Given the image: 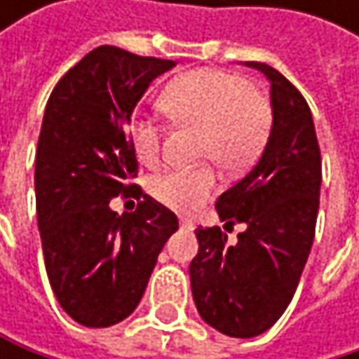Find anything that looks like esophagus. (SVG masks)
<instances>
[{
	"label": "esophagus",
	"mask_w": 359,
	"mask_h": 359,
	"mask_svg": "<svg viewBox=\"0 0 359 359\" xmlns=\"http://www.w3.org/2000/svg\"><path fill=\"white\" fill-rule=\"evenodd\" d=\"M180 229H184V231H193V222H191V220H187V218H182V220H180Z\"/></svg>",
	"instance_id": "esophagus-1"
}]
</instances>
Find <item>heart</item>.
Returning <instances> with one entry per match:
<instances>
[{
	"mask_svg": "<svg viewBox=\"0 0 359 359\" xmlns=\"http://www.w3.org/2000/svg\"><path fill=\"white\" fill-rule=\"evenodd\" d=\"M160 106L172 122L199 130L195 156L214 162L222 172L245 170L264 149L270 128V102L253 91L248 79L224 70H193L175 79L162 93ZM128 141L135 158L156 166L162 156V126L147 118H133ZM216 189L212 166L168 170L149 184L162 205L177 212L197 210Z\"/></svg>",
	"mask_w": 359,
	"mask_h": 359,
	"instance_id": "heart-1",
	"label": "heart"
}]
</instances>
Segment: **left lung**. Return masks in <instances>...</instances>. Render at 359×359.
Wrapping results in <instances>:
<instances>
[{
    "instance_id": "obj_1",
    "label": "left lung",
    "mask_w": 359,
    "mask_h": 359,
    "mask_svg": "<svg viewBox=\"0 0 359 359\" xmlns=\"http://www.w3.org/2000/svg\"><path fill=\"white\" fill-rule=\"evenodd\" d=\"M245 64L270 81L272 130L259 162L218 197L216 210L224 229H248L229 245L220 226H199L189 266L199 316L239 339L268 330L291 304L314 243L323 182L308 102L272 66Z\"/></svg>"
}]
</instances>
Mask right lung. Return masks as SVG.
I'll return each instance as SVG.
<instances>
[{
  "instance_id": "right-lung-1",
  "label": "right lung",
  "mask_w": 359,
  "mask_h": 359,
  "mask_svg": "<svg viewBox=\"0 0 359 359\" xmlns=\"http://www.w3.org/2000/svg\"><path fill=\"white\" fill-rule=\"evenodd\" d=\"M175 64L102 45L60 79L45 106L36 222L53 295L83 326L104 328L135 312L160 251L179 229L177 216L149 195L133 214L109 208L120 193H143L128 184L137 158L126 126L149 83Z\"/></svg>"
}]
</instances>
